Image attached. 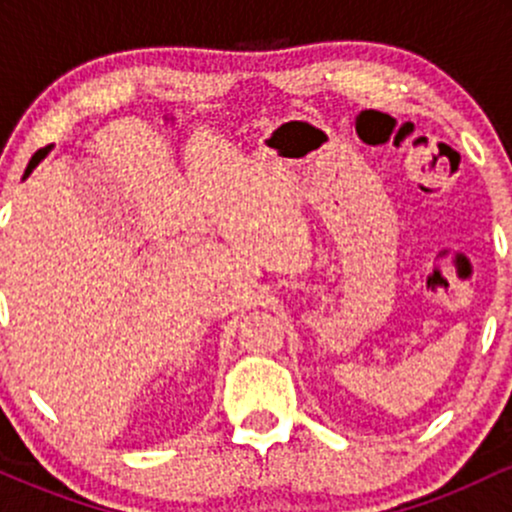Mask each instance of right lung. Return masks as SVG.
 Wrapping results in <instances>:
<instances>
[{
    "mask_svg": "<svg viewBox=\"0 0 512 512\" xmlns=\"http://www.w3.org/2000/svg\"><path fill=\"white\" fill-rule=\"evenodd\" d=\"M48 151H50V146H45V149H38V151H35V154H33V158H31V161H28L26 175H28V173H31V170H33L35 166H38V163H40V161H43V158H45V156H48Z\"/></svg>",
    "mask_w": 512,
    "mask_h": 512,
    "instance_id": "obj_1",
    "label": "right lung"
}]
</instances>
